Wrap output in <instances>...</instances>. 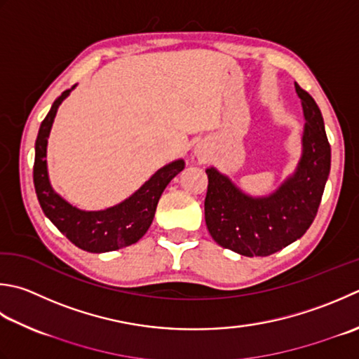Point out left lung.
I'll return each instance as SVG.
<instances>
[{
    "mask_svg": "<svg viewBox=\"0 0 359 359\" xmlns=\"http://www.w3.org/2000/svg\"><path fill=\"white\" fill-rule=\"evenodd\" d=\"M305 114L304 156L296 174L269 198L243 194L215 168L207 170L205 222L213 240L244 257H268L304 236L318 215L332 149L318 104L296 83Z\"/></svg>",
    "mask_w": 359,
    "mask_h": 359,
    "instance_id": "left-lung-1",
    "label": "left lung"
}]
</instances>
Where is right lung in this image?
I'll list each match as a JSON object with an SVG mask.
<instances>
[{"instance_id": "add662e5", "label": "right lung", "mask_w": 359, "mask_h": 359, "mask_svg": "<svg viewBox=\"0 0 359 359\" xmlns=\"http://www.w3.org/2000/svg\"><path fill=\"white\" fill-rule=\"evenodd\" d=\"M69 90L54 101L41 121L35 140L34 187L43 213L77 248L93 254L110 252L137 243L151 227L161 193L166 185L185 168L184 160L161 168L129 199L102 212H82L69 205L53 191L46 171V144L54 116Z\"/></svg>"}]
</instances>
